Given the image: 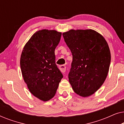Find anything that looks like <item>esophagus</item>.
Listing matches in <instances>:
<instances>
[{
  "instance_id": "obj_1",
  "label": "esophagus",
  "mask_w": 124,
  "mask_h": 124,
  "mask_svg": "<svg viewBox=\"0 0 124 124\" xmlns=\"http://www.w3.org/2000/svg\"><path fill=\"white\" fill-rule=\"evenodd\" d=\"M60 70H61V72L62 73H64L65 72V70H66V67L64 65H62L60 66Z\"/></svg>"
}]
</instances>
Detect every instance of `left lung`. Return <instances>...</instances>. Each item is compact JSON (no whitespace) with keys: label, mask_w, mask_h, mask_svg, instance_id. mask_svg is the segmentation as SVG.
I'll use <instances>...</instances> for the list:
<instances>
[{"label":"left lung","mask_w":124,"mask_h":124,"mask_svg":"<svg viewBox=\"0 0 124 124\" xmlns=\"http://www.w3.org/2000/svg\"><path fill=\"white\" fill-rule=\"evenodd\" d=\"M72 52L69 81L76 94L87 97L94 94L106 80L111 62L107 42L92 29H71L62 33Z\"/></svg>","instance_id":"8db88e82"}]
</instances>
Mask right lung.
I'll return each instance as SVG.
<instances>
[{
	"label": "right lung",
	"mask_w": 124,
	"mask_h": 124,
	"mask_svg": "<svg viewBox=\"0 0 124 124\" xmlns=\"http://www.w3.org/2000/svg\"><path fill=\"white\" fill-rule=\"evenodd\" d=\"M62 33L42 29L25 44L20 58L22 75L30 92L42 101L55 96L63 77L55 63V50Z\"/></svg>",
	"instance_id": "obj_1"
}]
</instances>
